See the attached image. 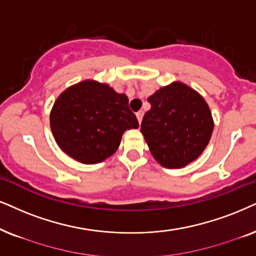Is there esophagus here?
<instances>
[{
	"instance_id": "1",
	"label": "esophagus",
	"mask_w": 256,
	"mask_h": 256,
	"mask_svg": "<svg viewBox=\"0 0 256 256\" xmlns=\"http://www.w3.org/2000/svg\"><path fill=\"white\" fill-rule=\"evenodd\" d=\"M136 116H137V119L139 122H142V120H143V116H144V112L143 111H138L137 113H136Z\"/></svg>"
}]
</instances>
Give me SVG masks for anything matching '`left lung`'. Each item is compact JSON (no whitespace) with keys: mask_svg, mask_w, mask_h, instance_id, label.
Here are the masks:
<instances>
[{"mask_svg":"<svg viewBox=\"0 0 256 256\" xmlns=\"http://www.w3.org/2000/svg\"><path fill=\"white\" fill-rule=\"evenodd\" d=\"M140 131L152 156L160 166L180 169L202 154L214 122L206 100L180 82L158 90L148 99Z\"/></svg>","mask_w":256,"mask_h":256,"instance_id":"8db88e82","label":"left lung"}]
</instances>
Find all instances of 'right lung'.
Wrapping results in <instances>:
<instances>
[{"mask_svg": "<svg viewBox=\"0 0 256 256\" xmlns=\"http://www.w3.org/2000/svg\"><path fill=\"white\" fill-rule=\"evenodd\" d=\"M138 126L128 96L92 80L61 93L50 112V128L58 145L84 164L99 163L111 156L122 134Z\"/></svg>", "mask_w": 256, "mask_h": 256, "instance_id": "add662e5", "label": "right lung"}]
</instances>
